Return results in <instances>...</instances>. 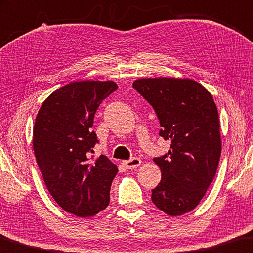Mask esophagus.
Returning a JSON list of instances; mask_svg holds the SVG:
<instances>
[{
  "label": "esophagus",
  "instance_id": "34e87169",
  "mask_svg": "<svg viewBox=\"0 0 253 253\" xmlns=\"http://www.w3.org/2000/svg\"><path fill=\"white\" fill-rule=\"evenodd\" d=\"M140 164H141V160H140V158H136V157H133V158H131L130 160L123 161V165L126 166V168H127V169L138 168Z\"/></svg>",
  "mask_w": 253,
  "mask_h": 253
}]
</instances>
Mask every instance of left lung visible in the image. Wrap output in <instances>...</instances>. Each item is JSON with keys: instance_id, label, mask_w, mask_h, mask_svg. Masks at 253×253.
Returning a JSON list of instances; mask_svg holds the SVG:
<instances>
[{"instance_id": "8db88e82", "label": "left lung", "mask_w": 253, "mask_h": 253, "mask_svg": "<svg viewBox=\"0 0 253 253\" xmlns=\"http://www.w3.org/2000/svg\"><path fill=\"white\" fill-rule=\"evenodd\" d=\"M133 88L155 110L159 135L171 142L167 154L154 158L161 180L151 200L177 216L196 208L216 173L221 156L220 121L208 90L192 80L142 78Z\"/></svg>"}]
</instances>
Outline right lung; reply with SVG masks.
I'll list each match as a JSON object with an SVG mask.
<instances>
[{
	"mask_svg": "<svg viewBox=\"0 0 253 253\" xmlns=\"http://www.w3.org/2000/svg\"><path fill=\"white\" fill-rule=\"evenodd\" d=\"M118 89L114 82L70 83L42 103L33 127V150L44 184L58 205L76 216L96 215L110 203L118 167L101 155L92 131L95 113Z\"/></svg>",
	"mask_w": 253,
	"mask_h": 253,
	"instance_id": "1",
	"label": "right lung"
}]
</instances>
